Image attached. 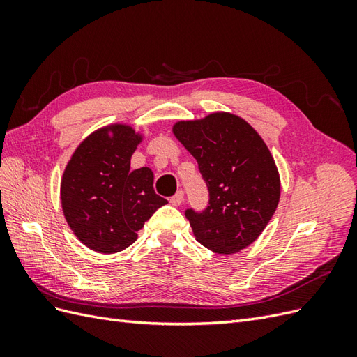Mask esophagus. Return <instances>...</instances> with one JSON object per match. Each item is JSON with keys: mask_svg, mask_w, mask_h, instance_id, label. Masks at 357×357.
I'll return each instance as SVG.
<instances>
[{"mask_svg": "<svg viewBox=\"0 0 357 357\" xmlns=\"http://www.w3.org/2000/svg\"><path fill=\"white\" fill-rule=\"evenodd\" d=\"M183 201H185V193H183L181 190H178L176 195L169 199V202L174 205V207H178V205H181Z\"/></svg>", "mask_w": 357, "mask_h": 357, "instance_id": "obj_1", "label": "esophagus"}]
</instances>
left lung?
<instances>
[{"instance_id": "1", "label": "left lung", "mask_w": 357, "mask_h": 357, "mask_svg": "<svg viewBox=\"0 0 357 357\" xmlns=\"http://www.w3.org/2000/svg\"><path fill=\"white\" fill-rule=\"evenodd\" d=\"M172 134L197 159L210 192L204 213L186 211L193 235L214 253H238L277 210L282 183L271 152L250 123L228 112L178 121Z\"/></svg>"}]
</instances>
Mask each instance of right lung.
<instances>
[{
  "label": "right lung",
  "instance_id": "add662e5",
  "mask_svg": "<svg viewBox=\"0 0 357 357\" xmlns=\"http://www.w3.org/2000/svg\"><path fill=\"white\" fill-rule=\"evenodd\" d=\"M143 132L128 123L95 129L75 147L61 177L63 218L79 241L93 252L125 250L152 214L168 204L153 189V171H131Z\"/></svg>",
  "mask_w": 357,
  "mask_h": 357
}]
</instances>
